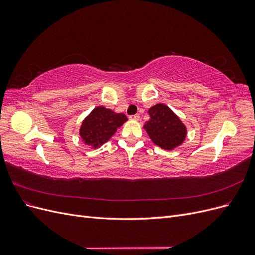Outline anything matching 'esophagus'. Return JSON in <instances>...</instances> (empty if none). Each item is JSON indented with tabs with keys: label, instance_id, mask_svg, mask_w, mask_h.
Wrapping results in <instances>:
<instances>
[{
	"label": "esophagus",
	"instance_id": "1",
	"mask_svg": "<svg viewBox=\"0 0 255 255\" xmlns=\"http://www.w3.org/2000/svg\"><path fill=\"white\" fill-rule=\"evenodd\" d=\"M130 120H135V121H138L140 119V116H139V114H135V115H130L129 117H128Z\"/></svg>",
	"mask_w": 255,
	"mask_h": 255
}]
</instances>
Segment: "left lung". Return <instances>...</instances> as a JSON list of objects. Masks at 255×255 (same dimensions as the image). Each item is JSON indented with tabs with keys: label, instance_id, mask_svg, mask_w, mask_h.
Here are the masks:
<instances>
[{
	"label": "left lung",
	"instance_id": "obj_1",
	"mask_svg": "<svg viewBox=\"0 0 255 255\" xmlns=\"http://www.w3.org/2000/svg\"><path fill=\"white\" fill-rule=\"evenodd\" d=\"M148 113L150 120L143 128L154 143L165 150H172L184 141L186 127L168 106L156 104Z\"/></svg>",
	"mask_w": 255,
	"mask_h": 255
}]
</instances>
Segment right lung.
<instances>
[{
	"label": "right lung",
	"mask_w": 255,
	"mask_h": 255,
	"mask_svg": "<svg viewBox=\"0 0 255 255\" xmlns=\"http://www.w3.org/2000/svg\"><path fill=\"white\" fill-rule=\"evenodd\" d=\"M127 120L125 114H116L104 106H99L83 121L80 135L85 143L96 149L110 140Z\"/></svg>",
	"instance_id": "obj_1"
}]
</instances>
